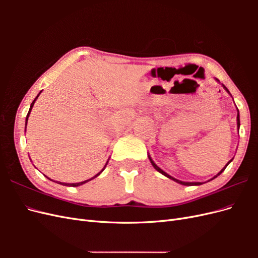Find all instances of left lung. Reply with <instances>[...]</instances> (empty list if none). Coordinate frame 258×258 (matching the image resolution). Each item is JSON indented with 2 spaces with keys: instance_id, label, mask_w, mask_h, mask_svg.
<instances>
[{
  "instance_id": "1",
  "label": "left lung",
  "mask_w": 258,
  "mask_h": 258,
  "mask_svg": "<svg viewBox=\"0 0 258 258\" xmlns=\"http://www.w3.org/2000/svg\"><path fill=\"white\" fill-rule=\"evenodd\" d=\"M215 81H216V82H220V81H218L217 79H215ZM222 86H223V88H224V89H225L226 91H227V92L229 93V95H230V92H229V90H228L227 88H226V87H225V85H223V84H222ZM230 96H231V95H230ZM237 112H238V113H237V128H238V132H239V129H240V115H239V110H238V108H237ZM148 159H150V160H151V163H152V165H153V167H154V168H155L156 170H157L159 173H161L162 175H165V176L169 177L170 179H173V181H174V182H176V183H178V184H182V185H185V186H194V185H201V184H204V183H201V182H183V181H179V179H177V178H175V177H173V176H171L170 174H168L167 172H165V171H163L162 169H160V168H159V167H158L157 165H156V163L154 162V160L152 159V157H151V156H150V155H148ZM232 159H233V158H232ZM232 159H231V160H229V161L227 162V165H226V166H225V167H224V168H223V169H222V170L220 171V172H218V173H217V174H216L215 176H213V177H212V178H211V179H214L215 177H217L218 175H220V174H221V173L223 172V171H224V170L226 169V167H227V166L229 165V163H230V162L232 161ZM211 179H209V181H208V182H210V181H211Z\"/></svg>"
}]
</instances>
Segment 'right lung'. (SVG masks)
Wrapping results in <instances>:
<instances>
[{
    "mask_svg": "<svg viewBox=\"0 0 258 258\" xmlns=\"http://www.w3.org/2000/svg\"><path fill=\"white\" fill-rule=\"evenodd\" d=\"M42 92V91H41ZM40 92V93H41ZM40 93H38V95L36 96V98L33 100V102L31 103V105H30V108H29V112H28V115H27V118H26V129H27V123H28V118H29V116H30V113H31V111H32V107H33V105H34V103H35V101H36V99L38 98V96H40ZM107 162H108V160L106 161V163H105V166H104V168L100 171V172L98 173V174H96L95 176L93 177H91V178H89V179H86V181H83V182H79V183H62V182H59L58 184H61V185H64V186H72V187H77V186H81V185H83V184H85V183H87V182H89V181H91L92 178H95V177H97V176H99L101 173H102V171L105 169V167H106V165H107ZM46 176V175H45ZM47 177V176H46ZM48 179H50V181H52L51 178H49V177H47Z\"/></svg>",
    "mask_w": 258,
    "mask_h": 258,
    "instance_id": "add662e5",
    "label": "right lung"
}]
</instances>
